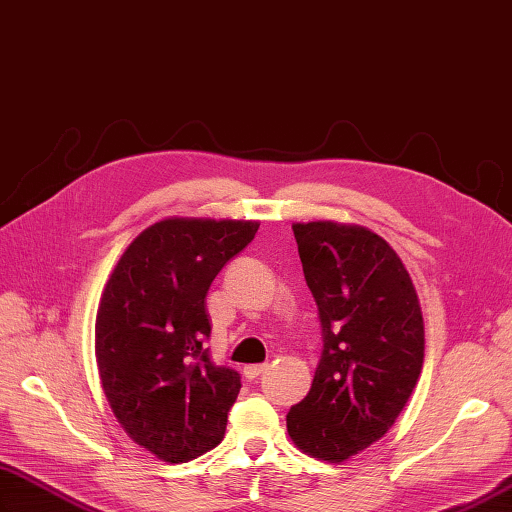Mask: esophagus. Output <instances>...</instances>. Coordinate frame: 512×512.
Listing matches in <instances>:
<instances>
[{"mask_svg":"<svg viewBox=\"0 0 512 512\" xmlns=\"http://www.w3.org/2000/svg\"><path fill=\"white\" fill-rule=\"evenodd\" d=\"M266 368H268V365H266V363H255V365H246V368H244V376H246V378H257L259 374H264V372H266Z\"/></svg>","mask_w":512,"mask_h":512,"instance_id":"esophagus-1","label":"esophagus"}]
</instances>
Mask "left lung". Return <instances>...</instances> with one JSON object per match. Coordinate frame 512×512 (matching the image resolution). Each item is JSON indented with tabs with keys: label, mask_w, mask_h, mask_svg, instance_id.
<instances>
[{
	"label": "left lung",
	"mask_w": 512,
	"mask_h": 512,
	"mask_svg": "<svg viewBox=\"0 0 512 512\" xmlns=\"http://www.w3.org/2000/svg\"><path fill=\"white\" fill-rule=\"evenodd\" d=\"M294 238L322 326L307 396L287 413L305 454L342 463L396 422L424 363V320L396 251L363 227L298 222Z\"/></svg>",
	"instance_id": "1"
}]
</instances>
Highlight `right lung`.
<instances>
[{
    "instance_id": "1",
    "label": "right lung",
    "mask_w": 512,
    "mask_h": 512,
    "mask_svg": "<svg viewBox=\"0 0 512 512\" xmlns=\"http://www.w3.org/2000/svg\"><path fill=\"white\" fill-rule=\"evenodd\" d=\"M257 229L251 220L155 222L103 290L95 322L103 391L127 435L166 463L192 461L225 437L242 383L205 348V296Z\"/></svg>"
}]
</instances>
